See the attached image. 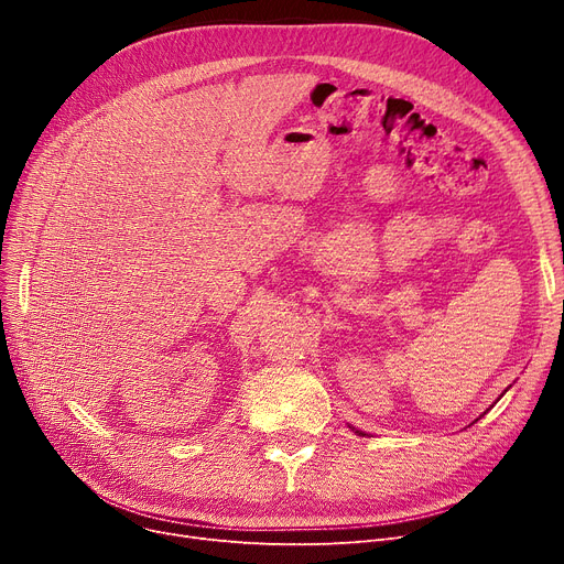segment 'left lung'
Wrapping results in <instances>:
<instances>
[{
  "mask_svg": "<svg viewBox=\"0 0 564 564\" xmlns=\"http://www.w3.org/2000/svg\"><path fill=\"white\" fill-rule=\"evenodd\" d=\"M357 434H364V432H357Z\"/></svg>",
  "mask_w": 564,
  "mask_h": 564,
  "instance_id": "8db88e82",
  "label": "left lung"
}]
</instances>
